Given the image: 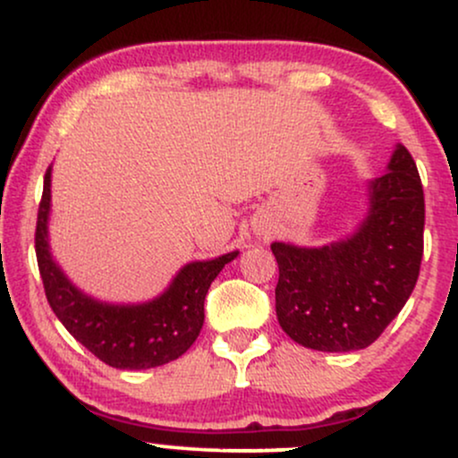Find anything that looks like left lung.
Returning a JSON list of instances; mask_svg holds the SVG:
<instances>
[{"label": "left lung", "mask_w": 458, "mask_h": 458, "mask_svg": "<svg viewBox=\"0 0 458 458\" xmlns=\"http://www.w3.org/2000/svg\"><path fill=\"white\" fill-rule=\"evenodd\" d=\"M422 234V182L409 150L396 144L386 174L366 182V213L353 233L317 247L271 243L280 327L314 351L370 346L413 293Z\"/></svg>", "instance_id": "left-lung-1"}]
</instances>
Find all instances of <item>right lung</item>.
<instances>
[{"label": "right lung", "instance_id": "add662e5", "mask_svg": "<svg viewBox=\"0 0 458 458\" xmlns=\"http://www.w3.org/2000/svg\"><path fill=\"white\" fill-rule=\"evenodd\" d=\"M51 172L54 165L45 174L36 224V259L55 317L77 343L112 368L146 370L178 360L202 329L208 286L239 256V250L211 260L187 262L163 293L148 301L115 303L88 295L66 276L51 251Z\"/></svg>", "mask_w": 458, "mask_h": 458}]
</instances>
